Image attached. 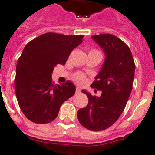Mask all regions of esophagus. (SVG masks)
Wrapping results in <instances>:
<instances>
[{
    "label": "esophagus",
    "instance_id": "1",
    "mask_svg": "<svg viewBox=\"0 0 155 155\" xmlns=\"http://www.w3.org/2000/svg\"><path fill=\"white\" fill-rule=\"evenodd\" d=\"M76 93H81V89H80V88H79V87H76Z\"/></svg>",
    "mask_w": 155,
    "mask_h": 155
}]
</instances>
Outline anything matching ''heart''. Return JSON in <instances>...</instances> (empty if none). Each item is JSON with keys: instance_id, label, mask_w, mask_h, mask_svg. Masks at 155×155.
Wrapping results in <instances>:
<instances>
[{"instance_id": "obj_1", "label": "heart", "mask_w": 155, "mask_h": 155, "mask_svg": "<svg viewBox=\"0 0 155 155\" xmlns=\"http://www.w3.org/2000/svg\"><path fill=\"white\" fill-rule=\"evenodd\" d=\"M75 80L79 83H83L85 82V77L83 74H76L74 77Z\"/></svg>"}]
</instances>
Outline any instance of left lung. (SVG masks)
<instances>
[{"label":"left lung","instance_id":"8db88e82","mask_svg":"<svg viewBox=\"0 0 155 155\" xmlns=\"http://www.w3.org/2000/svg\"><path fill=\"white\" fill-rule=\"evenodd\" d=\"M105 55V60L91 86L101 90L93 97L83 90L89 103L78 110V120L86 129L100 131L110 127L123 113L131 93L135 65L129 47L110 34L92 35Z\"/></svg>","mask_w":155,"mask_h":155}]
</instances>
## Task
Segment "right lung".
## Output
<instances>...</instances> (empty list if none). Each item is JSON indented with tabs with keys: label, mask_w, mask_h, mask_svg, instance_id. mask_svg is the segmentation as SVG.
Segmentation results:
<instances>
[{
	"label": "right lung",
	"mask_w": 155,
	"mask_h": 155,
	"mask_svg": "<svg viewBox=\"0 0 155 155\" xmlns=\"http://www.w3.org/2000/svg\"><path fill=\"white\" fill-rule=\"evenodd\" d=\"M83 38L48 32L25 45L17 63L15 89L19 107L31 121L51 122L62 104L75 94L76 86L71 81L55 85L51 74L57 64L65 65Z\"/></svg>",
	"instance_id": "right-lung-1"
}]
</instances>
